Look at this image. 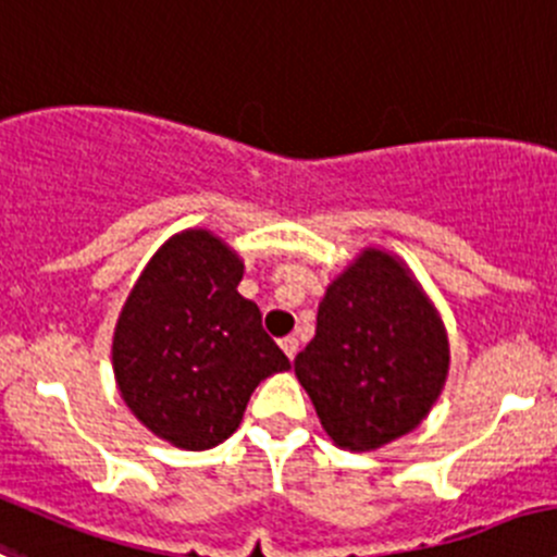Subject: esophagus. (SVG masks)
I'll list each match as a JSON object with an SVG mask.
<instances>
[{
	"instance_id": "1",
	"label": "esophagus",
	"mask_w": 557,
	"mask_h": 557,
	"mask_svg": "<svg viewBox=\"0 0 557 557\" xmlns=\"http://www.w3.org/2000/svg\"><path fill=\"white\" fill-rule=\"evenodd\" d=\"M280 348L285 350V356H288V359H294V356L299 354V339H296L294 334H288V337L280 339Z\"/></svg>"
}]
</instances>
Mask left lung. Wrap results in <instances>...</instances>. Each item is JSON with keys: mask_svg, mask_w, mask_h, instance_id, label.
I'll return each mask as SVG.
<instances>
[{"mask_svg": "<svg viewBox=\"0 0 557 557\" xmlns=\"http://www.w3.org/2000/svg\"><path fill=\"white\" fill-rule=\"evenodd\" d=\"M294 367L329 438L372 451L410 433L433 408L449 343L408 272L386 252L367 250L329 285L315 337Z\"/></svg>", "mask_w": 557, "mask_h": 557, "instance_id": "left-lung-1", "label": "left lung"}]
</instances>
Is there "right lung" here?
Here are the masks:
<instances>
[{"mask_svg":"<svg viewBox=\"0 0 557 557\" xmlns=\"http://www.w3.org/2000/svg\"><path fill=\"white\" fill-rule=\"evenodd\" d=\"M242 261L209 231L165 242L135 283L113 334L124 403L180 449L223 444L263 377L290 361L236 290Z\"/></svg>","mask_w":557,"mask_h":557,"instance_id":"add662e5","label":"right lung"}]
</instances>
